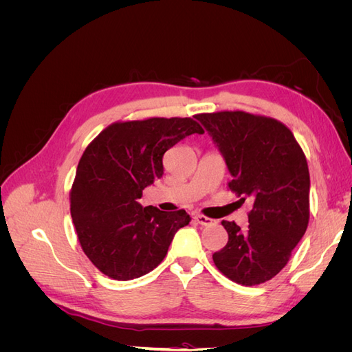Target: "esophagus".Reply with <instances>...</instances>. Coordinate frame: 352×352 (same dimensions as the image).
Instances as JSON below:
<instances>
[{
    "label": "esophagus",
    "instance_id": "obj_1",
    "mask_svg": "<svg viewBox=\"0 0 352 352\" xmlns=\"http://www.w3.org/2000/svg\"><path fill=\"white\" fill-rule=\"evenodd\" d=\"M194 219H195V221L197 223H199V225H202V226H207V225H211L212 221V219H210V217H207V216H202V214H195L194 216Z\"/></svg>",
    "mask_w": 352,
    "mask_h": 352
}]
</instances>
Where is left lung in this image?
I'll return each instance as SVG.
<instances>
[{
  "instance_id": "left-lung-1",
  "label": "left lung",
  "mask_w": 352,
  "mask_h": 352,
  "mask_svg": "<svg viewBox=\"0 0 352 352\" xmlns=\"http://www.w3.org/2000/svg\"><path fill=\"white\" fill-rule=\"evenodd\" d=\"M226 160L228 188L251 199L250 225L223 220L229 241L212 254L216 267L243 286L274 278L291 258L310 219V172L294 133L282 122L247 111L197 114Z\"/></svg>"
}]
</instances>
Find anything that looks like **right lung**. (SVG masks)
I'll return each instance as SVG.
<instances>
[{"label":"right lung","mask_w":352,"mask_h":352,"mask_svg":"<svg viewBox=\"0 0 352 352\" xmlns=\"http://www.w3.org/2000/svg\"><path fill=\"white\" fill-rule=\"evenodd\" d=\"M204 133L190 117L116 122L83 151L70 189V212L83 252L101 273L131 280L166 257L175 233L190 217L136 199L163 176V155L184 138Z\"/></svg>","instance_id":"right-lung-1"}]
</instances>
